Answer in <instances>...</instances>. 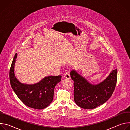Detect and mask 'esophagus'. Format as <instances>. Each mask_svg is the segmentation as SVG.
<instances>
[{
	"instance_id": "esophagus-1",
	"label": "esophagus",
	"mask_w": 130,
	"mask_h": 130,
	"mask_svg": "<svg viewBox=\"0 0 130 130\" xmlns=\"http://www.w3.org/2000/svg\"><path fill=\"white\" fill-rule=\"evenodd\" d=\"M64 78H65L66 79H70V74L68 72H66L64 75Z\"/></svg>"
}]
</instances>
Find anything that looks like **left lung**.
I'll use <instances>...</instances> for the list:
<instances>
[{
    "label": "left lung",
    "instance_id": "obj_1",
    "mask_svg": "<svg viewBox=\"0 0 130 130\" xmlns=\"http://www.w3.org/2000/svg\"><path fill=\"white\" fill-rule=\"evenodd\" d=\"M70 77L74 81V100L80 107L93 109L104 103L112 96L117 79V69L112 70L102 82L92 84L80 76L75 70L70 71Z\"/></svg>",
    "mask_w": 130,
    "mask_h": 130
}]
</instances>
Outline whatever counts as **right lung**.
<instances>
[{
    "instance_id": "add662e5",
    "label": "right lung",
    "mask_w": 130,
    "mask_h": 130,
    "mask_svg": "<svg viewBox=\"0 0 130 130\" xmlns=\"http://www.w3.org/2000/svg\"><path fill=\"white\" fill-rule=\"evenodd\" d=\"M17 54L16 53L10 69L11 87L23 103L31 108L42 109L47 107L53 98L54 87L61 80V76L46 77L34 84H24L18 81L14 74V67Z\"/></svg>"
}]
</instances>
